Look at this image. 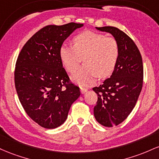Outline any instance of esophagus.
Returning a JSON list of instances; mask_svg holds the SVG:
<instances>
[{"instance_id":"esophagus-1","label":"esophagus","mask_w":159,"mask_h":159,"mask_svg":"<svg viewBox=\"0 0 159 159\" xmlns=\"http://www.w3.org/2000/svg\"><path fill=\"white\" fill-rule=\"evenodd\" d=\"M87 91H88V89L87 88H83V87L80 88V92H81L82 94H85Z\"/></svg>"}]
</instances>
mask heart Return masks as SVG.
Wrapping results in <instances>:
<instances>
[{"label":"heart","mask_w":159,"mask_h":159,"mask_svg":"<svg viewBox=\"0 0 159 159\" xmlns=\"http://www.w3.org/2000/svg\"><path fill=\"white\" fill-rule=\"evenodd\" d=\"M73 46H61L59 56L67 71L74 73L82 59L85 65L72 79L82 86H88L94 80L107 77L113 72L119 56V44L112 37L87 31L79 34L72 40Z\"/></svg>","instance_id":"1"}]
</instances>
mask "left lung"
I'll use <instances>...</instances> for the list:
<instances>
[{
	"label": "left lung",
	"instance_id": "left-lung-1",
	"mask_svg": "<svg viewBox=\"0 0 159 159\" xmlns=\"http://www.w3.org/2000/svg\"><path fill=\"white\" fill-rule=\"evenodd\" d=\"M111 34L119 44V56L110 78L93 91L98 94L94 116L105 127L122 123L135 107L143 86V66L138 48L131 37L111 26L97 28Z\"/></svg>",
	"mask_w": 159,
	"mask_h": 159
}]
</instances>
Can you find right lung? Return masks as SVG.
Masks as SVG:
<instances>
[{
    "label": "right lung",
    "instance_id": "add662e5",
    "mask_svg": "<svg viewBox=\"0 0 159 159\" xmlns=\"http://www.w3.org/2000/svg\"><path fill=\"white\" fill-rule=\"evenodd\" d=\"M83 24L47 25L32 36L18 56L14 79L25 111L41 127L52 129L67 119L80 95L70 81L59 56L64 41Z\"/></svg>",
    "mask_w": 159,
    "mask_h": 159
}]
</instances>
